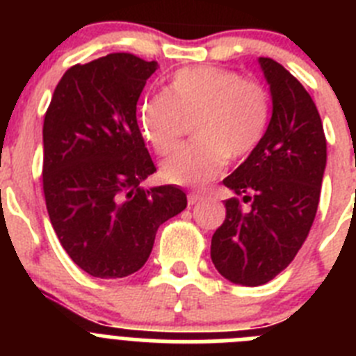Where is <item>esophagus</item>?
I'll return each mask as SVG.
<instances>
[{
  "label": "esophagus",
  "instance_id": "esophagus-1",
  "mask_svg": "<svg viewBox=\"0 0 356 356\" xmlns=\"http://www.w3.org/2000/svg\"><path fill=\"white\" fill-rule=\"evenodd\" d=\"M203 200V194H200V193H191L188 194V207H193V205H196V203H200V201Z\"/></svg>",
  "mask_w": 356,
  "mask_h": 356
}]
</instances>
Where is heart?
Wrapping results in <instances>:
<instances>
[{"instance_id":"obj_1","label":"heart","mask_w":356,"mask_h":356,"mask_svg":"<svg viewBox=\"0 0 356 356\" xmlns=\"http://www.w3.org/2000/svg\"><path fill=\"white\" fill-rule=\"evenodd\" d=\"M193 122L196 139L162 163L160 175L176 185H205L225 168L250 156L271 121V99L262 85L229 69L196 65L176 71L162 96L139 106L140 131L159 155H169Z\"/></svg>"}]
</instances>
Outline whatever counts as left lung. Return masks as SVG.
<instances>
[{
  "label": "left lung",
  "instance_id": "1",
  "mask_svg": "<svg viewBox=\"0 0 356 356\" xmlns=\"http://www.w3.org/2000/svg\"><path fill=\"white\" fill-rule=\"evenodd\" d=\"M273 115L260 146L222 184L242 196L225 201L226 219L210 257L232 284L257 287L294 260L312 228L326 168V137L310 94L273 58L260 56Z\"/></svg>",
  "mask_w": 356,
  "mask_h": 356
}]
</instances>
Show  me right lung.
I'll return each instance as SVG.
<instances>
[{
  "instance_id": "right-lung-1",
  "label": "right lung",
  "mask_w": 356,
  "mask_h": 356,
  "mask_svg": "<svg viewBox=\"0 0 356 356\" xmlns=\"http://www.w3.org/2000/svg\"><path fill=\"white\" fill-rule=\"evenodd\" d=\"M156 67L131 53L72 65L44 115L49 221L72 262L94 278L139 271L159 226L187 207L175 185L143 187L156 168L137 124V102Z\"/></svg>"
}]
</instances>
